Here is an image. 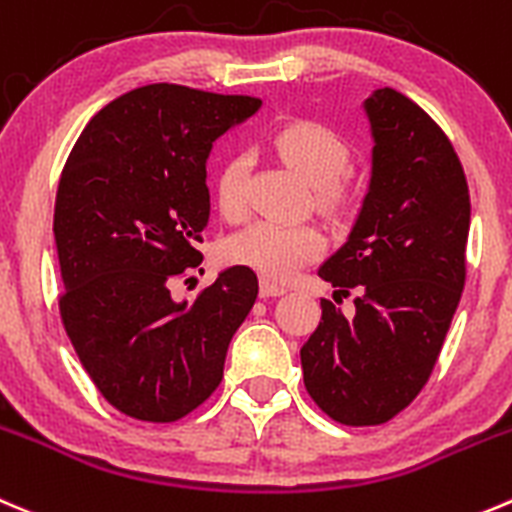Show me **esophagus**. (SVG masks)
I'll return each instance as SVG.
<instances>
[{
  "label": "esophagus",
  "instance_id": "1",
  "mask_svg": "<svg viewBox=\"0 0 512 512\" xmlns=\"http://www.w3.org/2000/svg\"><path fill=\"white\" fill-rule=\"evenodd\" d=\"M260 295L262 297L285 295V287L277 285V282H272V280H267V277H262V280H260Z\"/></svg>",
  "mask_w": 512,
  "mask_h": 512
}]
</instances>
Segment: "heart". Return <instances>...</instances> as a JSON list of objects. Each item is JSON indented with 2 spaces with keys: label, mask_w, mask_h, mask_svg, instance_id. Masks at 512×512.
Instances as JSON below:
<instances>
[{
  "label": "heart",
  "mask_w": 512,
  "mask_h": 512,
  "mask_svg": "<svg viewBox=\"0 0 512 512\" xmlns=\"http://www.w3.org/2000/svg\"><path fill=\"white\" fill-rule=\"evenodd\" d=\"M277 155L312 182L317 205L325 210L345 205L350 182L342 172L350 165V142L337 130L315 119H295L272 135ZM247 160L230 157L217 172L215 197L225 217L235 220L245 210ZM325 247V235L310 222L255 220L227 240L225 255L235 265H245L272 280H285L305 262L315 260Z\"/></svg>",
  "instance_id": "heart-1"
}]
</instances>
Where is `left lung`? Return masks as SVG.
I'll use <instances>...</instances> for the list:
<instances>
[{"label":"left lung","mask_w":512,"mask_h":512,"mask_svg":"<svg viewBox=\"0 0 512 512\" xmlns=\"http://www.w3.org/2000/svg\"><path fill=\"white\" fill-rule=\"evenodd\" d=\"M370 185L347 242L317 275L357 290L355 315L322 300L302 345L310 398L342 425H380L408 408L433 372L465 285L470 195L438 124L405 94L375 89Z\"/></svg>","instance_id":"8db88e82"}]
</instances>
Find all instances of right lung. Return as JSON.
Wrapping results in <instances>:
<instances>
[{"mask_svg": "<svg viewBox=\"0 0 512 512\" xmlns=\"http://www.w3.org/2000/svg\"><path fill=\"white\" fill-rule=\"evenodd\" d=\"M260 99L147 84L99 109L69 152L54 205L64 330L109 405L172 423L222 380L257 275L225 267L192 302L175 277L197 267L210 222L207 157Z\"/></svg>", "mask_w": 512, "mask_h": 512, "instance_id": "right-lung-1", "label": "right lung"}]
</instances>
